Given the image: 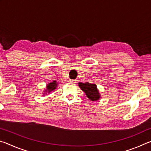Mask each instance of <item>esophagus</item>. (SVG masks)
Returning <instances> with one entry per match:
<instances>
[{"mask_svg": "<svg viewBox=\"0 0 151 151\" xmlns=\"http://www.w3.org/2000/svg\"><path fill=\"white\" fill-rule=\"evenodd\" d=\"M68 82L70 83H76V81L75 80H73V79H70L69 81H68Z\"/></svg>", "mask_w": 151, "mask_h": 151, "instance_id": "obj_1", "label": "esophagus"}]
</instances>
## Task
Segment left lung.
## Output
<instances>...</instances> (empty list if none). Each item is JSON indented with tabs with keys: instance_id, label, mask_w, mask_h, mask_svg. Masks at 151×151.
<instances>
[{
	"instance_id": "obj_1",
	"label": "left lung",
	"mask_w": 151,
	"mask_h": 151,
	"mask_svg": "<svg viewBox=\"0 0 151 151\" xmlns=\"http://www.w3.org/2000/svg\"><path fill=\"white\" fill-rule=\"evenodd\" d=\"M78 86L91 101H96L101 98V94L95 84H91L87 82L85 83H79Z\"/></svg>"
}]
</instances>
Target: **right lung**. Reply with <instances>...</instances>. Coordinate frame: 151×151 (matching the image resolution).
<instances>
[{
	"mask_svg": "<svg viewBox=\"0 0 151 151\" xmlns=\"http://www.w3.org/2000/svg\"><path fill=\"white\" fill-rule=\"evenodd\" d=\"M57 86H58V84L57 83V81H53L52 83H50L48 84L47 86V88H46V90L45 91V92L46 93H50L51 91H54L55 89H56V88L57 87Z\"/></svg>",
	"mask_w": 151,
	"mask_h": 151,
	"instance_id": "right-lung-1",
	"label": "right lung"
}]
</instances>
